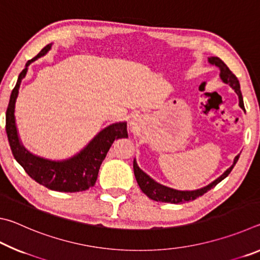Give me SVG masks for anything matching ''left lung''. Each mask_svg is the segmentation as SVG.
Here are the masks:
<instances>
[{"label":"left lung","instance_id":"8db88e82","mask_svg":"<svg viewBox=\"0 0 260 260\" xmlns=\"http://www.w3.org/2000/svg\"><path fill=\"white\" fill-rule=\"evenodd\" d=\"M209 61L211 64L217 65V67L220 69V78L222 79L223 82L228 83V85H230L233 89L235 90V93L239 95L240 107L243 110H245L244 103H243V98H242V93H241L240 82H239V79H237V77L231 71L230 68H228L227 65L219 58V57H210ZM239 157H240V155H237L235 157L233 165L221 175V177H219L217 180H214V181L212 183H210L209 186L201 188V189H197V190H192V191H179V190H175V189L167 188L165 186H161V184H159V183H157L156 181H153L150 177H148V175L140 169L138 164H136L135 159L133 161V169H134L136 181H138L141 190L146 193L149 199L157 201V202H165V203L178 204V203H186V202H190V201L196 200L197 197L204 195L205 192H208L209 190H211V189L214 188L220 181H221V180L225 179L227 175L232 172L233 167L235 166L237 160H239Z\"/></svg>","mask_w":260,"mask_h":260}]
</instances>
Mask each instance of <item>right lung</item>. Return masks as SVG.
<instances>
[{
  "label": "right lung",
  "instance_id": "obj_1",
  "mask_svg": "<svg viewBox=\"0 0 260 260\" xmlns=\"http://www.w3.org/2000/svg\"><path fill=\"white\" fill-rule=\"evenodd\" d=\"M51 45H47L34 58L26 63V68L20 72L18 80L9 101L6 113V131L15 159L23 166L25 172L38 183L48 189L64 192H77L94 187L98 180L101 164L112 146L113 141L127 138L126 122L110 125L95 136L94 140L71 159L64 161H50L29 153L21 146L17 134L15 122V103L18 96L20 82L27 72V67L39 57L47 54Z\"/></svg>",
  "mask_w": 260,
  "mask_h": 260
}]
</instances>
